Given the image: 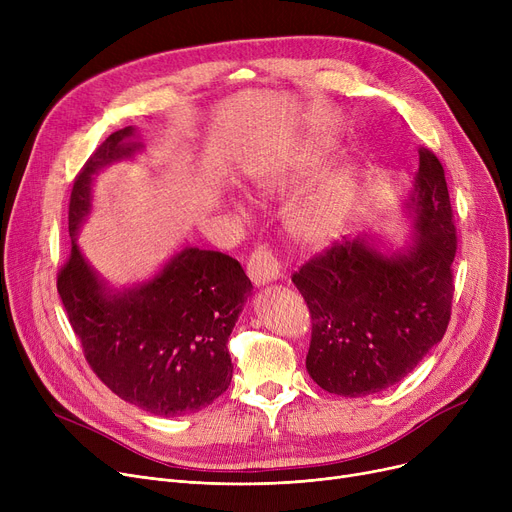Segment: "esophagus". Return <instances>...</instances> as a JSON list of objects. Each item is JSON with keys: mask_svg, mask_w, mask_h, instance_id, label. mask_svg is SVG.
Returning <instances> with one entry per match:
<instances>
[{"mask_svg": "<svg viewBox=\"0 0 512 512\" xmlns=\"http://www.w3.org/2000/svg\"><path fill=\"white\" fill-rule=\"evenodd\" d=\"M247 272L255 286H265L280 278V263L272 251H267L265 247H257L249 257Z\"/></svg>", "mask_w": 512, "mask_h": 512, "instance_id": "esophagus-1", "label": "esophagus"}]
</instances>
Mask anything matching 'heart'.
Here are the masks:
<instances>
[{
  "instance_id": "b5f03b06",
  "label": "heart",
  "mask_w": 512,
  "mask_h": 512,
  "mask_svg": "<svg viewBox=\"0 0 512 512\" xmlns=\"http://www.w3.org/2000/svg\"><path fill=\"white\" fill-rule=\"evenodd\" d=\"M332 147L326 141H311L288 161L263 164L247 170L245 180L259 197H282L299 188L326 164ZM359 191V172L353 161L321 172L307 188L292 197L286 209V228L303 245H321L342 226ZM240 209V205H238Z\"/></svg>"
}]
</instances>
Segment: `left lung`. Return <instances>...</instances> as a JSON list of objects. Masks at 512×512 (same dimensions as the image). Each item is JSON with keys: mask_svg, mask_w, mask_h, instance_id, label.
Returning a JSON list of instances; mask_svg holds the SVG:
<instances>
[{"mask_svg": "<svg viewBox=\"0 0 512 512\" xmlns=\"http://www.w3.org/2000/svg\"><path fill=\"white\" fill-rule=\"evenodd\" d=\"M402 211L405 245L380 236L334 242L292 276L311 313L307 371L330 394L382 392L442 340L452 303L456 230L444 168L419 149V172Z\"/></svg>", "mask_w": 512, "mask_h": 512, "instance_id": "8db88e82", "label": "left lung"}]
</instances>
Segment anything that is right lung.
<instances>
[{
	"mask_svg": "<svg viewBox=\"0 0 512 512\" xmlns=\"http://www.w3.org/2000/svg\"><path fill=\"white\" fill-rule=\"evenodd\" d=\"M143 151L137 128L112 132L74 180L70 259L58 292L97 378L130 405L159 417L197 413L232 382L228 338L253 290L240 263L184 245L161 270L132 286L107 282L76 236L93 211L95 178Z\"/></svg>",
	"mask_w": 512,
	"mask_h": 512,
	"instance_id": "right-lung-1",
	"label": "right lung"
}]
</instances>
